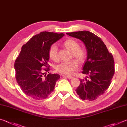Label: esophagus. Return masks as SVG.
Here are the masks:
<instances>
[{"mask_svg": "<svg viewBox=\"0 0 127 127\" xmlns=\"http://www.w3.org/2000/svg\"><path fill=\"white\" fill-rule=\"evenodd\" d=\"M62 76H65V77H67L68 79H72L73 78V77L72 76H69V75H62Z\"/></svg>", "mask_w": 127, "mask_h": 127, "instance_id": "esophagus-1", "label": "esophagus"}]
</instances>
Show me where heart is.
Instances as JSON below:
<instances>
[{"label": "heart", "mask_w": 127, "mask_h": 127, "mask_svg": "<svg viewBox=\"0 0 127 127\" xmlns=\"http://www.w3.org/2000/svg\"><path fill=\"white\" fill-rule=\"evenodd\" d=\"M63 46L67 50L71 52V56L76 59L80 62H83L86 57V52L85 49L79 47L78 42L72 39H68L64 42ZM48 56L51 60L57 62L59 60L57 48L55 45L50 47L48 51ZM79 64L76 60H72L68 62H63L56 67V70L61 74L70 75L78 67Z\"/></svg>", "instance_id": "obj_1"}]
</instances>
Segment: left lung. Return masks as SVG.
Returning a JSON list of instances; mask_svg holds the SVG:
<instances>
[{"label":"left lung","instance_id":"1","mask_svg":"<svg viewBox=\"0 0 127 127\" xmlns=\"http://www.w3.org/2000/svg\"><path fill=\"white\" fill-rule=\"evenodd\" d=\"M83 42L87 51V59L83 67L84 74L76 92L80 98L92 101L103 94L111 84L114 74L113 55L100 38L88 31L67 33Z\"/></svg>","mask_w":127,"mask_h":127}]
</instances>
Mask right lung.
<instances>
[{"label":"right lung","instance_id":"obj_1","mask_svg":"<svg viewBox=\"0 0 127 127\" xmlns=\"http://www.w3.org/2000/svg\"><path fill=\"white\" fill-rule=\"evenodd\" d=\"M64 35V33L44 31L31 38L22 46L15 60L14 69L17 83L27 96L40 100L46 99L54 90L60 76L57 74L46 75L44 71L50 70V47ZM43 66L48 68L43 69L41 68Z\"/></svg>","mask_w":127,"mask_h":127}]
</instances>
